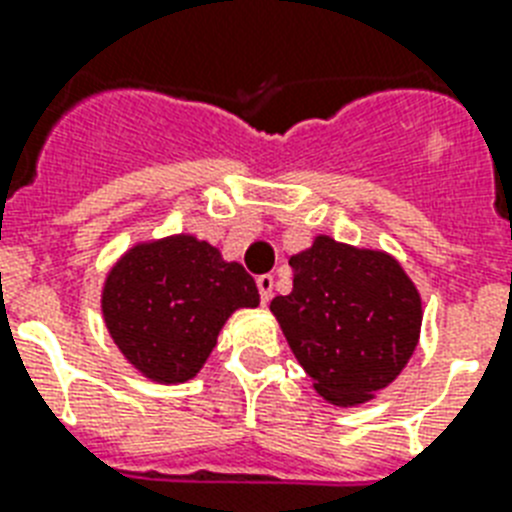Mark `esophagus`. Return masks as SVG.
I'll use <instances>...</instances> for the list:
<instances>
[{
  "instance_id": "1",
  "label": "esophagus",
  "mask_w": 512,
  "mask_h": 512,
  "mask_svg": "<svg viewBox=\"0 0 512 512\" xmlns=\"http://www.w3.org/2000/svg\"><path fill=\"white\" fill-rule=\"evenodd\" d=\"M257 289H260V299H263V305H268L270 297H273V276H257Z\"/></svg>"
}]
</instances>
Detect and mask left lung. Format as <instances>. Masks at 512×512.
Masks as SVG:
<instances>
[{
  "instance_id": "8db88e82",
  "label": "left lung",
  "mask_w": 512,
  "mask_h": 512,
  "mask_svg": "<svg viewBox=\"0 0 512 512\" xmlns=\"http://www.w3.org/2000/svg\"><path fill=\"white\" fill-rule=\"evenodd\" d=\"M294 289L270 302L315 392L331 405L373 400L421 336V294L386 252L318 236L289 260Z\"/></svg>"
}]
</instances>
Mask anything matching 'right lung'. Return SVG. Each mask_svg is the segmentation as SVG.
Listing matches in <instances>:
<instances>
[{
  "instance_id": "add662e5",
  "label": "right lung",
  "mask_w": 512,
  "mask_h": 512,
  "mask_svg": "<svg viewBox=\"0 0 512 512\" xmlns=\"http://www.w3.org/2000/svg\"><path fill=\"white\" fill-rule=\"evenodd\" d=\"M257 305L255 278L189 234L131 247L102 289L112 342L136 371L160 384L197 376L228 315Z\"/></svg>"
}]
</instances>
